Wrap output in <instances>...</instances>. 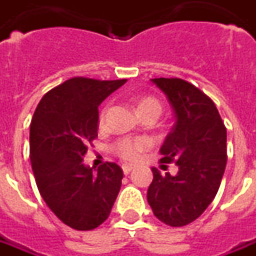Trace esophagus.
Returning a JSON list of instances; mask_svg holds the SVG:
<instances>
[{
  "instance_id": "esophagus-1",
  "label": "esophagus",
  "mask_w": 256,
  "mask_h": 256,
  "mask_svg": "<svg viewBox=\"0 0 256 256\" xmlns=\"http://www.w3.org/2000/svg\"><path fill=\"white\" fill-rule=\"evenodd\" d=\"M122 170H123V174H124V176H128V174H130V172L133 170V166H130V164H123Z\"/></svg>"
}]
</instances>
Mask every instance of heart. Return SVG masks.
Segmentation results:
<instances>
[{
  "mask_svg": "<svg viewBox=\"0 0 256 256\" xmlns=\"http://www.w3.org/2000/svg\"><path fill=\"white\" fill-rule=\"evenodd\" d=\"M110 106H111L106 102L98 112V124L100 126L106 124V118H108V114H110ZM136 108H137L140 116H144V115H148V114H156L159 116L162 112L160 101L154 96L140 97L138 100L136 101ZM148 148H150V141L146 138H141V137H138V138H128V137L119 138L112 146L114 152L120 159L126 162H134L138 158L141 152H144Z\"/></svg>",
  "mask_w": 256,
  "mask_h": 256,
  "instance_id": "heart-1",
  "label": "heart"
}]
</instances>
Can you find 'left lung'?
I'll return each instance as SVG.
<instances>
[{"instance_id": "left-lung-1", "label": "left lung", "mask_w": 256, "mask_h": 256, "mask_svg": "<svg viewBox=\"0 0 256 256\" xmlns=\"http://www.w3.org/2000/svg\"><path fill=\"white\" fill-rule=\"evenodd\" d=\"M176 114V123L162 145V163H176V176L154 180L146 198L159 220L185 226L198 220L214 200L226 167V128L214 101L180 78H155Z\"/></svg>"}]
</instances>
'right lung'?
Here are the masks:
<instances>
[{
	"instance_id": "right-lung-1",
	"label": "right lung",
	"mask_w": 256,
	"mask_h": 256,
	"mask_svg": "<svg viewBox=\"0 0 256 256\" xmlns=\"http://www.w3.org/2000/svg\"><path fill=\"white\" fill-rule=\"evenodd\" d=\"M126 79L98 80L75 76L49 90L30 124V159L36 186L63 224L92 230L111 214L123 172L106 162L84 164L88 145L97 137L98 106Z\"/></svg>"
}]
</instances>
